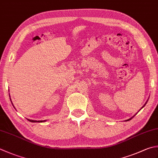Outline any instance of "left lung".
<instances>
[{
    "label": "left lung",
    "instance_id": "obj_1",
    "mask_svg": "<svg viewBox=\"0 0 158 158\" xmlns=\"http://www.w3.org/2000/svg\"><path fill=\"white\" fill-rule=\"evenodd\" d=\"M146 104H147V103H145V104H144V106H145V105H146ZM144 106H143V107H144ZM143 107H142V108H143ZM133 117H134V116H133ZM133 117H132V118H133ZM131 118H130V119H129V120H131Z\"/></svg>",
    "mask_w": 158,
    "mask_h": 158
}]
</instances>
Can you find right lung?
<instances>
[{"mask_svg": "<svg viewBox=\"0 0 158 158\" xmlns=\"http://www.w3.org/2000/svg\"><path fill=\"white\" fill-rule=\"evenodd\" d=\"M10 100H11V98H10ZM13 105V104H12ZM13 106H14V105H13ZM28 120H29V121H30V122H32V123H37V122H39V123H42V122H44V121H46V120H30V119H27Z\"/></svg>", "mask_w": 158, "mask_h": 158, "instance_id": "right-lung-1", "label": "right lung"}]
</instances>
